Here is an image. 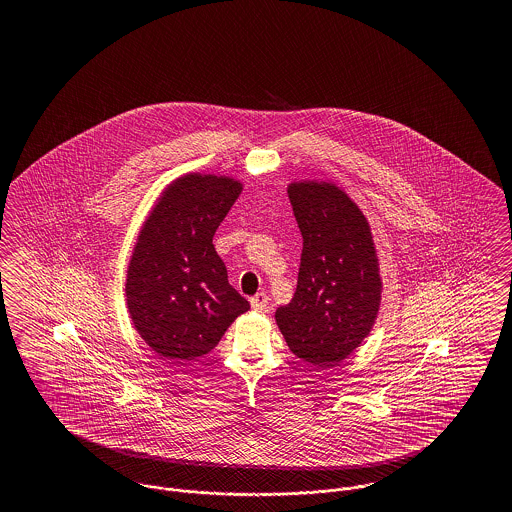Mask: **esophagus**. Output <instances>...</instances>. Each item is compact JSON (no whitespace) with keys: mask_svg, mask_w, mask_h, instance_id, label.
I'll return each mask as SVG.
<instances>
[{"mask_svg":"<svg viewBox=\"0 0 512 512\" xmlns=\"http://www.w3.org/2000/svg\"><path fill=\"white\" fill-rule=\"evenodd\" d=\"M268 305V295L265 292L255 293L253 297H251V307L255 309V311H265Z\"/></svg>","mask_w":512,"mask_h":512,"instance_id":"esophagus-1","label":"esophagus"}]
</instances>
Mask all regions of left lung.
<instances>
[{
    "instance_id": "obj_1",
    "label": "left lung",
    "mask_w": 512,
    "mask_h": 512,
    "mask_svg": "<svg viewBox=\"0 0 512 512\" xmlns=\"http://www.w3.org/2000/svg\"><path fill=\"white\" fill-rule=\"evenodd\" d=\"M288 194L303 251L297 288L276 309V324L299 359L330 368L372 330L382 290L378 257L365 215L338 186L297 182Z\"/></svg>"
}]
</instances>
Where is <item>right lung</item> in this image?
I'll return each instance as SVG.
<instances>
[{
  "mask_svg": "<svg viewBox=\"0 0 512 512\" xmlns=\"http://www.w3.org/2000/svg\"><path fill=\"white\" fill-rule=\"evenodd\" d=\"M242 184L213 174H186L159 197L138 236L128 276L130 318L165 359L209 353L249 301L228 284L213 236Z\"/></svg>",
  "mask_w": 512,
  "mask_h": 512,
  "instance_id": "1",
  "label": "right lung"
}]
</instances>
